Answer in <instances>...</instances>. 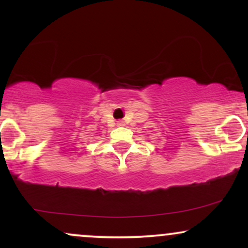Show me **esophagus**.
I'll list each match as a JSON object with an SVG mask.
<instances>
[{"label": "esophagus", "mask_w": 248, "mask_h": 248, "mask_svg": "<svg viewBox=\"0 0 248 248\" xmlns=\"http://www.w3.org/2000/svg\"><path fill=\"white\" fill-rule=\"evenodd\" d=\"M118 126H124V121H118Z\"/></svg>", "instance_id": "34e87169"}]
</instances>
